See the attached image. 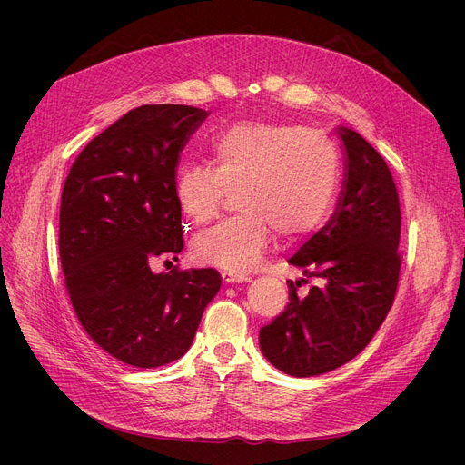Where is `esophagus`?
I'll return each instance as SVG.
<instances>
[{
	"instance_id": "34e87169",
	"label": "esophagus",
	"mask_w": 465,
	"mask_h": 465,
	"mask_svg": "<svg viewBox=\"0 0 465 465\" xmlns=\"http://www.w3.org/2000/svg\"><path fill=\"white\" fill-rule=\"evenodd\" d=\"M223 280H224V283H246V282H250V276L242 274V272H235V271H224Z\"/></svg>"
}]
</instances>
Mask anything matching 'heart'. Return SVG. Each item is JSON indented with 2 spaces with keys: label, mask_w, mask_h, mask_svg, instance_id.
<instances>
[{
  "label": "heart",
  "mask_w": 465,
  "mask_h": 465,
  "mask_svg": "<svg viewBox=\"0 0 465 465\" xmlns=\"http://www.w3.org/2000/svg\"><path fill=\"white\" fill-rule=\"evenodd\" d=\"M210 165L180 169L174 196L194 224L215 219L237 191L239 213L193 241V255L230 271H248L274 230L289 239L322 226L335 201L341 158L323 132L289 123L242 121L215 136Z\"/></svg>",
  "instance_id": "heart-1"
}]
</instances>
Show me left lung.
Wrapping results in <instances>:
<instances>
[{"instance_id": "1", "label": "left lung", "mask_w": 465, "mask_h": 465, "mask_svg": "<svg viewBox=\"0 0 465 465\" xmlns=\"http://www.w3.org/2000/svg\"><path fill=\"white\" fill-rule=\"evenodd\" d=\"M346 178L339 208L289 262L316 278L305 296L289 280V303L259 329V346L278 370L311 377L337 370L373 339L391 309L401 271V210L382 156L355 130L339 128Z\"/></svg>"}]
</instances>
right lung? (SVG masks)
<instances>
[{"mask_svg": "<svg viewBox=\"0 0 465 465\" xmlns=\"http://www.w3.org/2000/svg\"><path fill=\"white\" fill-rule=\"evenodd\" d=\"M206 117L185 104L130 110L83 149L62 189L65 291L88 337L130 366L180 359L223 283L215 269L151 271L183 248L176 165Z\"/></svg>", "mask_w": 465, "mask_h": 465, "instance_id": "obj_1", "label": "right lung"}]
</instances>
